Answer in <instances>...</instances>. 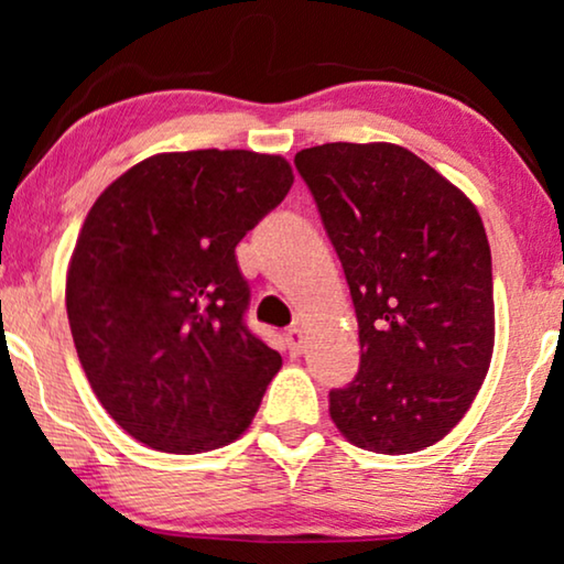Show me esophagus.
<instances>
[{
    "label": "esophagus",
    "mask_w": 564,
    "mask_h": 564,
    "mask_svg": "<svg viewBox=\"0 0 564 564\" xmlns=\"http://www.w3.org/2000/svg\"><path fill=\"white\" fill-rule=\"evenodd\" d=\"M288 344H290V351L292 354H300L303 351V344H305V330H303V326H292L290 330H288Z\"/></svg>",
    "instance_id": "esophagus-1"
}]
</instances>
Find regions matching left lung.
Returning a JSON list of instances; mask_svg holds the SVG:
<instances>
[{
    "label": "left lung",
    "instance_id": "obj_1",
    "mask_svg": "<svg viewBox=\"0 0 564 564\" xmlns=\"http://www.w3.org/2000/svg\"><path fill=\"white\" fill-rule=\"evenodd\" d=\"M295 166L341 259L359 323V372L330 390V419L359 449H426L469 411L496 344L480 213L395 143L313 145Z\"/></svg>",
    "mask_w": 564,
    "mask_h": 564
}]
</instances>
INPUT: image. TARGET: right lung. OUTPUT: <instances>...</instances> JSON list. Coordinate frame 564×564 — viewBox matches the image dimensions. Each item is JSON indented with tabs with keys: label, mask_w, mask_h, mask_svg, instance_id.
I'll return each mask as SVG.
<instances>
[{
	"label": "right lung",
	"mask_w": 564,
	"mask_h": 564,
	"mask_svg": "<svg viewBox=\"0 0 564 564\" xmlns=\"http://www.w3.org/2000/svg\"><path fill=\"white\" fill-rule=\"evenodd\" d=\"M292 182L269 153H156L91 205L66 274L68 326L99 403L151 449L236 442L280 372L243 321L236 246Z\"/></svg>",
	"instance_id": "1"
}]
</instances>
